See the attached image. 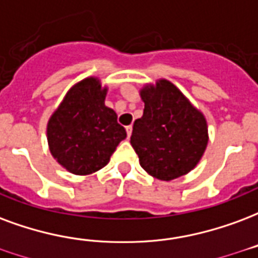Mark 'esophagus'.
Listing matches in <instances>:
<instances>
[{
    "instance_id": "1",
    "label": "esophagus",
    "mask_w": 258,
    "mask_h": 258,
    "mask_svg": "<svg viewBox=\"0 0 258 258\" xmlns=\"http://www.w3.org/2000/svg\"><path fill=\"white\" fill-rule=\"evenodd\" d=\"M125 131H127V137H131V134H133V125H127L125 127Z\"/></svg>"
}]
</instances>
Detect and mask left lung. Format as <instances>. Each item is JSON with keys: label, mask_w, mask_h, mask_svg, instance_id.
I'll list each match as a JSON object with an SVG mask.
<instances>
[{"label": "left lung", "mask_w": 258, "mask_h": 258, "mask_svg": "<svg viewBox=\"0 0 258 258\" xmlns=\"http://www.w3.org/2000/svg\"><path fill=\"white\" fill-rule=\"evenodd\" d=\"M144 116L134 121L131 145L145 171L172 180L196 167L208 145V124L176 86L167 79L144 86Z\"/></svg>", "instance_id": "1"}]
</instances>
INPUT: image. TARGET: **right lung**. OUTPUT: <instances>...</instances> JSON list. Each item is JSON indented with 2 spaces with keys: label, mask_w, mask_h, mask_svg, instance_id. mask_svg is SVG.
I'll list each match as a JSON object with an SVG mask.
<instances>
[{
  "label": "right lung",
  "mask_w": 258,
  "mask_h": 258,
  "mask_svg": "<svg viewBox=\"0 0 258 258\" xmlns=\"http://www.w3.org/2000/svg\"><path fill=\"white\" fill-rule=\"evenodd\" d=\"M106 91L94 76L78 82L47 121L51 156L74 175L100 171L127 137L116 112L105 105Z\"/></svg>",
  "instance_id": "add662e5"
}]
</instances>
